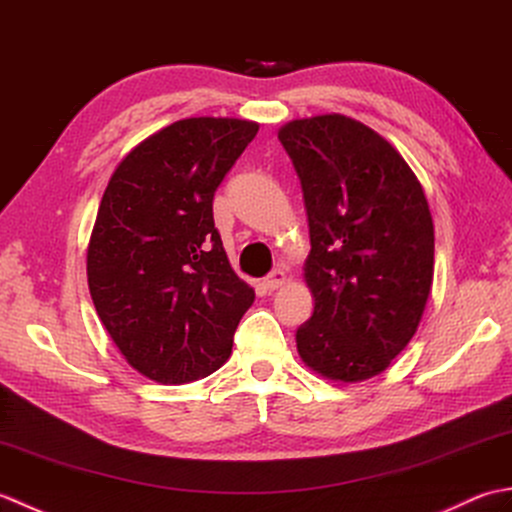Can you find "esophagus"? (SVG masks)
Masks as SVG:
<instances>
[{
	"label": "esophagus",
	"mask_w": 512,
	"mask_h": 512,
	"mask_svg": "<svg viewBox=\"0 0 512 512\" xmlns=\"http://www.w3.org/2000/svg\"><path fill=\"white\" fill-rule=\"evenodd\" d=\"M286 284V273L281 268H275L273 273H268L266 277H264V286L268 288V290H275V288H279V286H284Z\"/></svg>",
	"instance_id": "obj_1"
}]
</instances>
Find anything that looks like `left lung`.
Returning <instances> with one entry per match:
<instances>
[{
	"mask_svg": "<svg viewBox=\"0 0 512 512\" xmlns=\"http://www.w3.org/2000/svg\"><path fill=\"white\" fill-rule=\"evenodd\" d=\"M279 143L301 180L312 244L314 312L297 328V350L325 378L376 376L416 334L429 297L427 198L398 151L347 116L292 121Z\"/></svg>",
	"mask_w": 512,
	"mask_h": 512,
	"instance_id": "8db88e82",
	"label": "left lung"
}]
</instances>
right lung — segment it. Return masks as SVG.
I'll return each instance as SVG.
<instances>
[{
	"label": "right lung",
	"mask_w": 512,
	"mask_h": 512,
	"mask_svg": "<svg viewBox=\"0 0 512 512\" xmlns=\"http://www.w3.org/2000/svg\"><path fill=\"white\" fill-rule=\"evenodd\" d=\"M237 118H184L116 167L88 248L94 308L127 363L156 383L213 374L255 290L213 222V195L257 136Z\"/></svg>",
	"instance_id": "add662e5"
}]
</instances>
